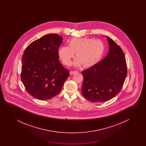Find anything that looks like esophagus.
Instances as JSON below:
<instances>
[{"label":"esophagus","instance_id":"34e87169","mask_svg":"<svg viewBox=\"0 0 146 146\" xmlns=\"http://www.w3.org/2000/svg\"><path fill=\"white\" fill-rule=\"evenodd\" d=\"M77 72H76V71H70V74L72 75V74H76Z\"/></svg>","mask_w":146,"mask_h":146}]
</instances>
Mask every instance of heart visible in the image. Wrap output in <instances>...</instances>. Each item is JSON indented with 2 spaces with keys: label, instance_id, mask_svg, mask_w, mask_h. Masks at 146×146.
<instances>
[{
  "label": "heart",
  "instance_id": "b5f03b06",
  "mask_svg": "<svg viewBox=\"0 0 146 146\" xmlns=\"http://www.w3.org/2000/svg\"><path fill=\"white\" fill-rule=\"evenodd\" d=\"M105 45L101 40L88 37L74 38L69 41L68 46H62L58 50V55L63 64L70 66L72 59L76 57L74 65H82L84 68L95 65L102 58Z\"/></svg>",
  "mask_w": 146,
  "mask_h": 146
}]
</instances>
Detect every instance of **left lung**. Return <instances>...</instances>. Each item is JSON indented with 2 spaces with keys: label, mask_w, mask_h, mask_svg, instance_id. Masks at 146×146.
Instances as JSON below:
<instances>
[{
  "label": "left lung",
  "mask_w": 146,
  "mask_h": 146,
  "mask_svg": "<svg viewBox=\"0 0 146 146\" xmlns=\"http://www.w3.org/2000/svg\"><path fill=\"white\" fill-rule=\"evenodd\" d=\"M109 52L104 58L82 72V94L92 102H104L116 96L121 90L127 74L124 53L110 37Z\"/></svg>",
  "instance_id": "left-lung-1"
}]
</instances>
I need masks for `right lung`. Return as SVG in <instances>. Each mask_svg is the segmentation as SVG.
<instances>
[{"mask_svg": "<svg viewBox=\"0 0 146 146\" xmlns=\"http://www.w3.org/2000/svg\"><path fill=\"white\" fill-rule=\"evenodd\" d=\"M62 37L49 34L29 45L22 57L21 79L26 91L40 100L56 96L69 72L59 62L58 48Z\"/></svg>", "mask_w": 146, "mask_h": 146, "instance_id": "obj_1", "label": "right lung"}]
</instances>
